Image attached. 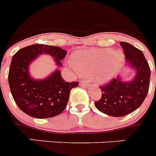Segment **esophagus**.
Returning a JSON list of instances; mask_svg holds the SVG:
<instances>
[{"instance_id":"obj_1","label":"esophagus","mask_w":156,"mask_h":156,"mask_svg":"<svg viewBox=\"0 0 156 156\" xmlns=\"http://www.w3.org/2000/svg\"><path fill=\"white\" fill-rule=\"evenodd\" d=\"M79 85H80V86H85V87H88L89 84V82H86V81H83V80H82V81H80Z\"/></svg>"}]
</instances>
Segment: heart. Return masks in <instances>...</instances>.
<instances>
[{
  "label": "heart",
  "mask_w": 156,
  "mask_h": 156,
  "mask_svg": "<svg viewBox=\"0 0 156 156\" xmlns=\"http://www.w3.org/2000/svg\"><path fill=\"white\" fill-rule=\"evenodd\" d=\"M124 61V54L120 49L93 48L77 51L72 55L74 68L84 75L93 74L100 83L109 82L115 77Z\"/></svg>",
  "instance_id": "obj_1"
}]
</instances>
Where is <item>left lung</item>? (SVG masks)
Returning a JSON list of instances; mask_svg holds the SVG:
<instances>
[{
  "instance_id": "obj_1",
  "label": "left lung",
  "mask_w": 156,
  "mask_h": 156,
  "mask_svg": "<svg viewBox=\"0 0 156 156\" xmlns=\"http://www.w3.org/2000/svg\"><path fill=\"white\" fill-rule=\"evenodd\" d=\"M126 64L136 70V75L129 82L120 77L113 78L109 83L100 86L101 98L95 102L100 112L113 117H122L136 110L147 97L149 89L150 71L143 52L127 42H120Z\"/></svg>"
}]
</instances>
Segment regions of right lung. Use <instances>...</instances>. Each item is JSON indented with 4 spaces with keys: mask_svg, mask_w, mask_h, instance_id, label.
Returning a JSON list of instances; mask_svg holds the SVG:
<instances>
[{
    "mask_svg": "<svg viewBox=\"0 0 156 156\" xmlns=\"http://www.w3.org/2000/svg\"><path fill=\"white\" fill-rule=\"evenodd\" d=\"M48 54L61 67L67 52L52 45L35 44L19 50L12 56L9 72V84L15 102L24 113L36 119L58 115L64 111L70 90L78 82H65L59 70L43 80L30 76L29 66L41 54Z\"/></svg>",
    "mask_w": 156,
    "mask_h": 156,
    "instance_id": "1",
    "label": "right lung"
}]
</instances>
